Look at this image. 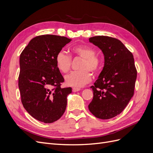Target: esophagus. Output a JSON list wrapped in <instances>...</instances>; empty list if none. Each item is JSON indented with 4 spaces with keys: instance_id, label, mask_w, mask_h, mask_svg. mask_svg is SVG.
Instances as JSON below:
<instances>
[{
    "instance_id": "34e87169",
    "label": "esophagus",
    "mask_w": 153,
    "mask_h": 153,
    "mask_svg": "<svg viewBox=\"0 0 153 153\" xmlns=\"http://www.w3.org/2000/svg\"><path fill=\"white\" fill-rule=\"evenodd\" d=\"M80 90V88H73V89H72L73 92H77V91H79Z\"/></svg>"
}]
</instances>
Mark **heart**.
Returning a JSON list of instances; mask_svg holds the SVG:
<instances>
[{"label": "heart", "instance_id": "b5f03b06", "mask_svg": "<svg viewBox=\"0 0 153 153\" xmlns=\"http://www.w3.org/2000/svg\"><path fill=\"white\" fill-rule=\"evenodd\" d=\"M71 56L83 59L80 64V71H73L65 76L66 84L75 88L84 86L91 80L89 71H98L101 64L100 58L96 55V50L88 45H77L71 48ZM55 64L58 70L62 73H68L71 69V58L63 51L57 53Z\"/></svg>", "mask_w": 153, "mask_h": 153}]
</instances>
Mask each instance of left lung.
Here are the masks:
<instances>
[{
	"label": "left lung",
	"instance_id": "left-lung-1",
	"mask_svg": "<svg viewBox=\"0 0 153 153\" xmlns=\"http://www.w3.org/2000/svg\"><path fill=\"white\" fill-rule=\"evenodd\" d=\"M89 41L103 52L105 64L91 87L93 99L88 107L96 117L109 119L121 114L133 96L137 75L133 55L121 41L112 37L94 36Z\"/></svg>",
	"mask_w": 153,
	"mask_h": 153
}]
</instances>
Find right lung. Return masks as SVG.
Instances as JSON below:
<instances>
[{
  "label": "right lung",
  "instance_id": "1",
  "mask_svg": "<svg viewBox=\"0 0 153 153\" xmlns=\"http://www.w3.org/2000/svg\"><path fill=\"white\" fill-rule=\"evenodd\" d=\"M71 39L41 35L32 39L20 57L18 87L23 106L31 116L45 123L61 117L71 88H61L64 79L55 64L58 52Z\"/></svg>",
  "mask_w": 153,
  "mask_h": 153
}]
</instances>
